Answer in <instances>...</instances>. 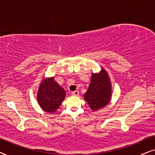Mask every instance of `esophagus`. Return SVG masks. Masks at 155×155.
Wrapping results in <instances>:
<instances>
[{"instance_id":"obj_1","label":"esophagus","mask_w":155,"mask_h":155,"mask_svg":"<svg viewBox=\"0 0 155 155\" xmlns=\"http://www.w3.org/2000/svg\"><path fill=\"white\" fill-rule=\"evenodd\" d=\"M71 94L73 95V96H79V92L78 91H75L71 92Z\"/></svg>"}]
</instances>
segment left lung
<instances>
[{
  "mask_svg": "<svg viewBox=\"0 0 155 155\" xmlns=\"http://www.w3.org/2000/svg\"><path fill=\"white\" fill-rule=\"evenodd\" d=\"M112 86L108 72L104 68L98 73H93L88 89L84 98L93 111L104 108L111 101Z\"/></svg>",
  "mask_w": 155,
  "mask_h": 155,
  "instance_id": "8db88e82",
  "label": "left lung"
}]
</instances>
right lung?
Instances as JSON below:
<instances>
[{"label": "right lung", "instance_id": "add662e5", "mask_svg": "<svg viewBox=\"0 0 155 155\" xmlns=\"http://www.w3.org/2000/svg\"><path fill=\"white\" fill-rule=\"evenodd\" d=\"M65 96V91L52 76L43 79L40 82L37 100L42 110L49 113H54L58 110Z\"/></svg>", "mask_w": 155, "mask_h": 155}]
</instances>
